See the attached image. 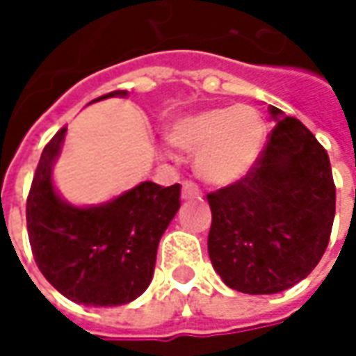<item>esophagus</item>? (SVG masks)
Returning a JSON list of instances; mask_svg holds the SVG:
<instances>
[{
	"label": "esophagus",
	"instance_id": "1",
	"mask_svg": "<svg viewBox=\"0 0 356 356\" xmlns=\"http://www.w3.org/2000/svg\"><path fill=\"white\" fill-rule=\"evenodd\" d=\"M200 188L191 183V181H186L183 183V191H181V198L183 200H193V198H200Z\"/></svg>",
	"mask_w": 356,
	"mask_h": 356
}]
</instances>
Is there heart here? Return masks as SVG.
<instances>
[{"instance_id":"1","label":"heart","mask_w":356,"mask_h":356,"mask_svg":"<svg viewBox=\"0 0 356 356\" xmlns=\"http://www.w3.org/2000/svg\"><path fill=\"white\" fill-rule=\"evenodd\" d=\"M165 137L171 147L196 154L194 168L206 183L231 186L255 168L267 124L252 104L213 106L175 120Z\"/></svg>"}]
</instances>
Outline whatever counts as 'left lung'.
<instances>
[{"instance_id":"8db88e82","label":"left lung","mask_w":356,"mask_h":356,"mask_svg":"<svg viewBox=\"0 0 356 356\" xmlns=\"http://www.w3.org/2000/svg\"><path fill=\"white\" fill-rule=\"evenodd\" d=\"M276 122L246 179L208 194V254L216 273L242 293H278L311 275L336 216L330 158L296 118Z\"/></svg>"}]
</instances>
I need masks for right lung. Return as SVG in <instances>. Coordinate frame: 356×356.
I'll return each instance as SVG.
<instances>
[{
	"label": "right lung",
	"instance_id": "add662e5",
	"mask_svg": "<svg viewBox=\"0 0 356 356\" xmlns=\"http://www.w3.org/2000/svg\"><path fill=\"white\" fill-rule=\"evenodd\" d=\"M108 97H127L112 91ZM66 127L47 143L26 200L32 254L65 298L93 307L125 305L152 280L162 234L177 213L181 186L143 181L97 206H74L53 185Z\"/></svg>",
	"mask_w": 356,
	"mask_h": 356
}]
</instances>
